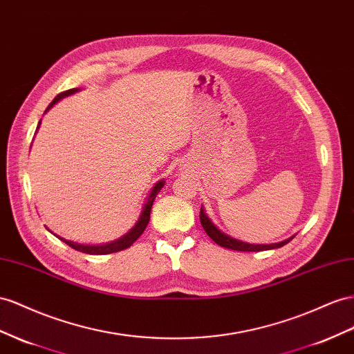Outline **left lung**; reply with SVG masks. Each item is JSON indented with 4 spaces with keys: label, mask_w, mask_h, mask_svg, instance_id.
<instances>
[{
    "label": "left lung",
    "mask_w": 354,
    "mask_h": 354,
    "mask_svg": "<svg viewBox=\"0 0 354 354\" xmlns=\"http://www.w3.org/2000/svg\"><path fill=\"white\" fill-rule=\"evenodd\" d=\"M199 221H201V225H203L204 231L207 232V235L212 238V240L218 244L221 247H225V248H231V250H238V252H263V250H271V248H279V247H283L284 244H288L292 238H289V240H284L281 243H277V244H247V243H243V241H238L235 240V238L229 236L223 232L218 231V229L212 223V221L207 217V214L204 213V209L201 208L199 212Z\"/></svg>",
    "instance_id": "1"
}]
</instances>
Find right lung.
<instances>
[{"label": "right lung", "instance_id": "1", "mask_svg": "<svg viewBox=\"0 0 354 354\" xmlns=\"http://www.w3.org/2000/svg\"><path fill=\"white\" fill-rule=\"evenodd\" d=\"M79 89H68L65 92H61L59 95H56V98L50 102V106L47 107V110H49L53 104L58 102L61 98L64 97H68V95L77 92ZM38 127H40V123H38ZM164 181H158L156 186L151 189L150 192V198L147 201V204L145 205V208H142V213L140 216V221L137 222V225L133 226L131 231L125 235L122 236L120 240L118 241H113L110 244H104V245H84V244H77V243H73V241H68V240H64V238H59V240H62L65 244H68L71 248H74V250L77 252H82V253H86V254H110V253H116V252H120V250H125V248H128L133 241H137V238L145 232V229L150 221V212H151V205H153V201L158 195L159 190L164 187Z\"/></svg>", "mask_w": 354, "mask_h": 354}]
</instances>
